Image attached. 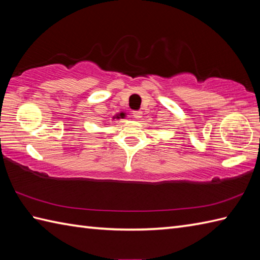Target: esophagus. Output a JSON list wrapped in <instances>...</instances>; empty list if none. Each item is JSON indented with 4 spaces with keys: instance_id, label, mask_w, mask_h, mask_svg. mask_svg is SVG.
I'll return each mask as SVG.
<instances>
[{
    "instance_id": "obj_1",
    "label": "esophagus",
    "mask_w": 260,
    "mask_h": 260,
    "mask_svg": "<svg viewBox=\"0 0 260 260\" xmlns=\"http://www.w3.org/2000/svg\"><path fill=\"white\" fill-rule=\"evenodd\" d=\"M133 116H134L135 119H139V118L142 117V112H141V110H134Z\"/></svg>"
}]
</instances>
